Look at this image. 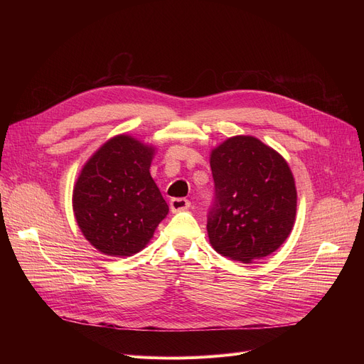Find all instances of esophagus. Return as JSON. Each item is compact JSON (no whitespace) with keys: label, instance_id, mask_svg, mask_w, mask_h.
<instances>
[{"label":"esophagus","instance_id":"34e87169","mask_svg":"<svg viewBox=\"0 0 364 364\" xmlns=\"http://www.w3.org/2000/svg\"><path fill=\"white\" fill-rule=\"evenodd\" d=\"M169 208H171V211L174 213V214L176 213H181V211H186V209L190 208V202L187 199H184V198H174V199H171Z\"/></svg>","mask_w":364,"mask_h":364}]
</instances>
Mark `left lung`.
<instances>
[{
    "label": "left lung",
    "instance_id": "left-lung-1",
    "mask_svg": "<svg viewBox=\"0 0 364 364\" xmlns=\"http://www.w3.org/2000/svg\"><path fill=\"white\" fill-rule=\"evenodd\" d=\"M209 164L215 202L206 230L214 250L243 264L279 250L296 215V187L288 162L252 136H235L213 149Z\"/></svg>",
    "mask_w": 364,
    "mask_h": 364
}]
</instances>
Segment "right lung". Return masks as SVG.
I'll list each match as a JSON object with an SVG mask.
<instances>
[{"mask_svg":"<svg viewBox=\"0 0 364 364\" xmlns=\"http://www.w3.org/2000/svg\"><path fill=\"white\" fill-rule=\"evenodd\" d=\"M155 151V146L119 134L82 166L73 186V215L99 252L110 257L140 252L168 215L169 208L149 171Z\"/></svg>","mask_w":364,"mask_h":364,"instance_id":"right-lung-1","label":"right lung"}]
</instances>
